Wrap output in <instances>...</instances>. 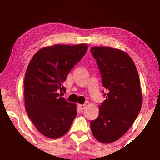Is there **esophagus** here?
<instances>
[{
	"mask_svg": "<svg viewBox=\"0 0 160 160\" xmlns=\"http://www.w3.org/2000/svg\"><path fill=\"white\" fill-rule=\"evenodd\" d=\"M86 108V105L85 104H78V109H79L80 110H83L85 109Z\"/></svg>",
	"mask_w": 160,
	"mask_h": 160,
	"instance_id": "1",
	"label": "esophagus"
}]
</instances>
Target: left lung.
I'll list each match as a JSON object with an SVG mask.
<instances>
[{
	"instance_id": "obj_1",
	"label": "left lung",
	"mask_w": 160,
	"mask_h": 160,
	"mask_svg": "<svg viewBox=\"0 0 160 160\" xmlns=\"http://www.w3.org/2000/svg\"><path fill=\"white\" fill-rule=\"evenodd\" d=\"M90 51L107 91L98 117L90 122L91 131L99 142L111 143L122 137L138 116L142 103L140 78L125 51L107 47H93Z\"/></svg>"
}]
</instances>
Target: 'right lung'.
<instances>
[{
	"instance_id": "add662e5",
	"label": "right lung",
	"mask_w": 160,
	"mask_h": 160,
	"mask_svg": "<svg viewBox=\"0 0 160 160\" xmlns=\"http://www.w3.org/2000/svg\"><path fill=\"white\" fill-rule=\"evenodd\" d=\"M85 44H54L40 48L32 58L24 81L25 110L39 132L55 139L69 131L77 116L75 103L58 91L67 75L88 50Z\"/></svg>"
}]
</instances>
